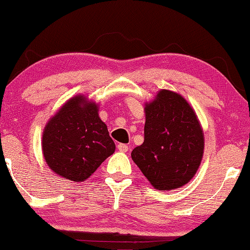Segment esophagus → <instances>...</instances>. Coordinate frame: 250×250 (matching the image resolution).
<instances>
[{"label":"esophagus","mask_w":250,"mask_h":250,"mask_svg":"<svg viewBox=\"0 0 250 250\" xmlns=\"http://www.w3.org/2000/svg\"><path fill=\"white\" fill-rule=\"evenodd\" d=\"M117 149L121 151V152H126L128 151V146H126V144H123V143H119L117 146Z\"/></svg>","instance_id":"esophagus-1"}]
</instances>
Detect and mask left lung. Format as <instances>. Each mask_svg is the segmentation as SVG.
<instances>
[{
	"instance_id": "8db88e82",
	"label": "left lung",
	"mask_w": 250,
	"mask_h": 250,
	"mask_svg": "<svg viewBox=\"0 0 250 250\" xmlns=\"http://www.w3.org/2000/svg\"><path fill=\"white\" fill-rule=\"evenodd\" d=\"M204 135L193 108L178 93L160 90L146 106L144 142L132 159L159 190L182 187L203 157Z\"/></svg>"
}]
</instances>
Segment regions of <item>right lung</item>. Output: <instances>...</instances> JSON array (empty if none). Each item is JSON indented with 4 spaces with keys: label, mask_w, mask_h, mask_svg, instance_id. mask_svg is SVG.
<instances>
[{
    "label": "right lung",
    "mask_w": 250,
    "mask_h": 250,
    "mask_svg": "<svg viewBox=\"0 0 250 250\" xmlns=\"http://www.w3.org/2000/svg\"><path fill=\"white\" fill-rule=\"evenodd\" d=\"M42 152L54 172L72 182H83L114 153L115 143L97 104L77 96L46 125Z\"/></svg>",
    "instance_id": "add662e5"
}]
</instances>
